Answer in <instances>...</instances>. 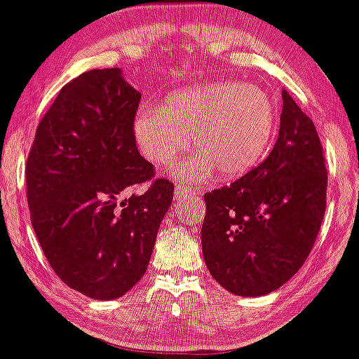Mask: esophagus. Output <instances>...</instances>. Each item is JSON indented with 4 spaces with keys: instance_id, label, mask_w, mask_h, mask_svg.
<instances>
[{
    "instance_id": "34e87169",
    "label": "esophagus",
    "mask_w": 359,
    "mask_h": 359,
    "mask_svg": "<svg viewBox=\"0 0 359 359\" xmlns=\"http://www.w3.org/2000/svg\"><path fill=\"white\" fill-rule=\"evenodd\" d=\"M175 199L177 201H184V199H187V196H196V194H201V191L199 189H196V191H194V189H191V187H187V185H177L175 187Z\"/></svg>"
}]
</instances>
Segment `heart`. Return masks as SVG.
Returning a JSON list of instances; mask_svg holds the SVG:
<instances>
[{"label": "heart", "mask_w": 359, "mask_h": 359, "mask_svg": "<svg viewBox=\"0 0 359 359\" xmlns=\"http://www.w3.org/2000/svg\"><path fill=\"white\" fill-rule=\"evenodd\" d=\"M277 119L275 102L265 89L214 82L172 94L160 109L138 111L131 131L140 154L162 168L187 150L192 137L197 151L174 168L179 180L203 182L216 172L236 180L265 158Z\"/></svg>", "instance_id": "1"}]
</instances>
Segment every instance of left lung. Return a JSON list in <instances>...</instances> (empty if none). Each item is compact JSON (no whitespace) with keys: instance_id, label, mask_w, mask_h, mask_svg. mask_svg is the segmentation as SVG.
Returning <instances> with one entry per match:
<instances>
[{"instance_id":"obj_1","label":"left lung","mask_w":359,"mask_h":359,"mask_svg":"<svg viewBox=\"0 0 359 359\" xmlns=\"http://www.w3.org/2000/svg\"><path fill=\"white\" fill-rule=\"evenodd\" d=\"M280 131L263 163L204 196L201 241L209 273L226 290L259 297L304 265L325 211L323 147L312 119L285 89Z\"/></svg>"}]
</instances>
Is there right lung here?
I'll list each match as a JSON object with an SVG mask.
<instances>
[{
    "label": "right lung",
    "mask_w": 359,
    "mask_h": 359,
    "mask_svg": "<svg viewBox=\"0 0 359 359\" xmlns=\"http://www.w3.org/2000/svg\"><path fill=\"white\" fill-rule=\"evenodd\" d=\"M142 94L121 69L64 86L36 128L27 160L32 226L62 282L96 300L125 295L147 271L174 184L151 180L133 126Z\"/></svg>",
    "instance_id": "right-lung-1"
}]
</instances>
